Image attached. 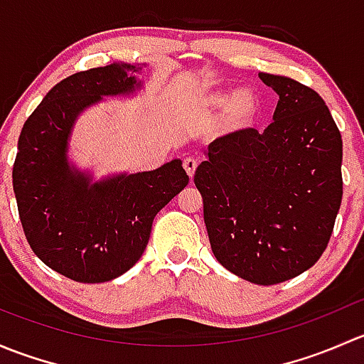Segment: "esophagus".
<instances>
[{
    "label": "esophagus",
    "instance_id": "esophagus-1",
    "mask_svg": "<svg viewBox=\"0 0 364 364\" xmlns=\"http://www.w3.org/2000/svg\"><path fill=\"white\" fill-rule=\"evenodd\" d=\"M183 167H185L186 174H188L190 178H193V174H196V171H197V160L186 159L185 161H183Z\"/></svg>",
    "mask_w": 364,
    "mask_h": 364
}]
</instances>
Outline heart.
Masks as SVG:
<instances>
[{
    "label": "heart",
    "instance_id": "heart-1",
    "mask_svg": "<svg viewBox=\"0 0 364 364\" xmlns=\"http://www.w3.org/2000/svg\"><path fill=\"white\" fill-rule=\"evenodd\" d=\"M203 116L222 112V124L227 132H241L253 127L262 114V102L252 90H227L222 86H205L192 102Z\"/></svg>",
    "mask_w": 364,
    "mask_h": 364
}]
</instances>
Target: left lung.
Returning <instances> with one entry per match:
<instances>
[{"label":"left lung","mask_w":364,"mask_h":364,"mask_svg":"<svg viewBox=\"0 0 364 364\" xmlns=\"http://www.w3.org/2000/svg\"><path fill=\"white\" fill-rule=\"evenodd\" d=\"M280 97L273 123L223 135L197 167L204 223L216 260L257 285L310 269L331 237L341 204V135L311 87L259 73Z\"/></svg>","instance_id":"obj_1"}]
</instances>
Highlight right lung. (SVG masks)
<instances>
[{"label": "right lung", "mask_w": 364, "mask_h": 364, "mask_svg": "<svg viewBox=\"0 0 364 364\" xmlns=\"http://www.w3.org/2000/svg\"><path fill=\"white\" fill-rule=\"evenodd\" d=\"M146 65L123 61L58 82L26 119L14 164V193L29 247L50 269L80 284L127 273L142 257L153 220L188 185L183 161L95 181L70 161L77 117L104 97H130Z\"/></svg>", "instance_id": "add662e5"}]
</instances>
